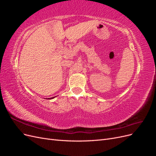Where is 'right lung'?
<instances>
[{"mask_svg": "<svg viewBox=\"0 0 156 156\" xmlns=\"http://www.w3.org/2000/svg\"><path fill=\"white\" fill-rule=\"evenodd\" d=\"M56 97V96H55ZM55 97H53V98H48V99H53V98H54Z\"/></svg>", "mask_w": 156, "mask_h": 156, "instance_id": "obj_1", "label": "right lung"}]
</instances>
